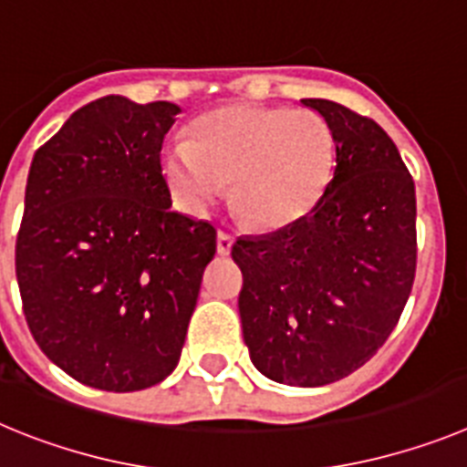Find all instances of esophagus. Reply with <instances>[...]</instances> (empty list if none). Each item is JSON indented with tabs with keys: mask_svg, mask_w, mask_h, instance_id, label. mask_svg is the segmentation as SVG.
<instances>
[{
	"mask_svg": "<svg viewBox=\"0 0 467 467\" xmlns=\"http://www.w3.org/2000/svg\"><path fill=\"white\" fill-rule=\"evenodd\" d=\"M231 247H234V236H229L226 231H220V234H217V253L229 254Z\"/></svg>",
	"mask_w": 467,
	"mask_h": 467,
	"instance_id": "esophagus-1",
	"label": "esophagus"
}]
</instances>
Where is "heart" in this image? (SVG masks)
<instances>
[{
  "instance_id": "b5f03b06",
  "label": "heart",
  "mask_w": 467,
  "mask_h": 467,
  "mask_svg": "<svg viewBox=\"0 0 467 467\" xmlns=\"http://www.w3.org/2000/svg\"><path fill=\"white\" fill-rule=\"evenodd\" d=\"M334 168L327 121L311 109L231 105L198 119L192 142L172 140L161 171L175 198L201 213L224 196L254 231L296 224L323 198Z\"/></svg>"
}]
</instances>
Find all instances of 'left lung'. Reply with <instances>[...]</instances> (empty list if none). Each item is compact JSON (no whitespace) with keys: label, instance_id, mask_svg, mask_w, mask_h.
Here are the masks:
<instances>
[{"label":"left lung","instance_id":"left-lung-1","mask_svg":"<svg viewBox=\"0 0 467 467\" xmlns=\"http://www.w3.org/2000/svg\"><path fill=\"white\" fill-rule=\"evenodd\" d=\"M301 105L332 130V182L304 220L241 236L231 257L253 365L271 381L316 388L360 369L398 325L416 274V193L377 121L320 98Z\"/></svg>","mask_w":467,"mask_h":467}]
</instances>
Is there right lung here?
Returning <instances> with one entry per match:
<instances>
[{"mask_svg":"<svg viewBox=\"0 0 467 467\" xmlns=\"http://www.w3.org/2000/svg\"><path fill=\"white\" fill-rule=\"evenodd\" d=\"M180 111L105 95L32 159L16 241L25 320L90 388L130 393L175 369L217 250L210 222L171 208L161 147Z\"/></svg>","mask_w":467,"mask_h":467,"instance_id":"right-lung-1","label":"right lung"}]
</instances>
